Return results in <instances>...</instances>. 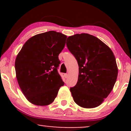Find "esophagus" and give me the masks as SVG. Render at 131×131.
<instances>
[{
    "mask_svg": "<svg viewBox=\"0 0 131 131\" xmlns=\"http://www.w3.org/2000/svg\"><path fill=\"white\" fill-rule=\"evenodd\" d=\"M64 77L66 79H67V78L68 77V74H64Z\"/></svg>",
    "mask_w": 131,
    "mask_h": 131,
    "instance_id": "1",
    "label": "esophagus"
}]
</instances>
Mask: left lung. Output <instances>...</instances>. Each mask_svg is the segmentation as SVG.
<instances>
[{
    "label": "left lung",
    "mask_w": 131,
    "mask_h": 131,
    "mask_svg": "<svg viewBox=\"0 0 131 131\" xmlns=\"http://www.w3.org/2000/svg\"><path fill=\"white\" fill-rule=\"evenodd\" d=\"M67 46L79 66L77 84L70 88L76 104L85 108L102 104L112 91L118 76L115 55L109 47L89 34L68 37Z\"/></svg>",
    "instance_id": "8db88e82"
}]
</instances>
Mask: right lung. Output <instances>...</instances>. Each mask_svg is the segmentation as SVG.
I'll return each instance as SVG.
<instances>
[{"mask_svg":"<svg viewBox=\"0 0 131 131\" xmlns=\"http://www.w3.org/2000/svg\"><path fill=\"white\" fill-rule=\"evenodd\" d=\"M67 38L54 31L37 34L27 40L18 54L15 63L18 83L32 104L52 103L64 85L57 69Z\"/></svg>","mask_w":131,"mask_h":131,"instance_id":"1","label":"right lung"}]
</instances>
